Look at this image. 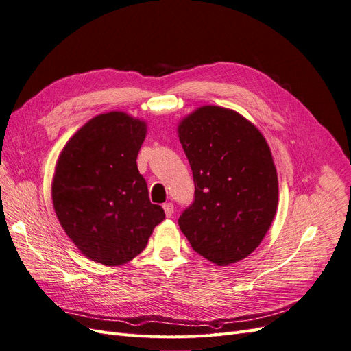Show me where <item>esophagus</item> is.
I'll return each mask as SVG.
<instances>
[{
    "mask_svg": "<svg viewBox=\"0 0 351 351\" xmlns=\"http://www.w3.org/2000/svg\"><path fill=\"white\" fill-rule=\"evenodd\" d=\"M162 208H164V213L167 217H171L173 215V211H174V206L171 203H165L162 204Z\"/></svg>",
    "mask_w": 351,
    "mask_h": 351,
    "instance_id": "esophagus-1",
    "label": "esophagus"
}]
</instances>
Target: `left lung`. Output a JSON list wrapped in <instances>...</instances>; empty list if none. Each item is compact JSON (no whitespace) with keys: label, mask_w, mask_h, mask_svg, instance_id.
Here are the masks:
<instances>
[{"label":"left lung","mask_w":351,"mask_h":351,"mask_svg":"<svg viewBox=\"0 0 351 351\" xmlns=\"http://www.w3.org/2000/svg\"><path fill=\"white\" fill-rule=\"evenodd\" d=\"M178 138L194 178V203L178 226L195 253L217 265L252 254L278 204V178L260 130L234 110L203 106L182 119Z\"/></svg>","instance_id":"left-lung-1"}]
</instances>
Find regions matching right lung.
I'll list each match as a JSON object with an SVG mask.
<instances>
[{
  "mask_svg": "<svg viewBox=\"0 0 351 351\" xmlns=\"http://www.w3.org/2000/svg\"><path fill=\"white\" fill-rule=\"evenodd\" d=\"M145 121L123 111L95 115L58 156L51 186L57 219L87 258L115 267L138 256L165 214L149 202L137 156Z\"/></svg>",
  "mask_w": 351,
  "mask_h": 351,
  "instance_id": "obj_1",
  "label": "right lung"
}]
</instances>
